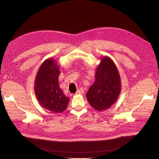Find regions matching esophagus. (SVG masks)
Here are the masks:
<instances>
[{
	"instance_id": "obj_1",
	"label": "esophagus",
	"mask_w": 159,
	"mask_h": 159,
	"mask_svg": "<svg viewBox=\"0 0 159 159\" xmlns=\"http://www.w3.org/2000/svg\"><path fill=\"white\" fill-rule=\"evenodd\" d=\"M83 93H84V89L83 88H80L76 92V94H83Z\"/></svg>"
}]
</instances>
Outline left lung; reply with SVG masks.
<instances>
[{
    "label": "left lung",
    "instance_id": "obj_1",
    "mask_svg": "<svg viewBox=\"0 0 159 159\" xmlns=\"http://www.w3.org/2000/svg\"><path fill=\"white\" fill-rule=\"evenodd\" d=\"M121 92V78L113 61L103 57L95 72L94 84L89 88L86 98L91 106L102 111L116 102Z\"/></svg>",
    "mask_w": 159,
    "mask_h": 159
}]
</instances>
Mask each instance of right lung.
I'll return each instance as SVG.
<instances>
[{"mask_svg":"<svg viewBox=\"0 0 159 159\" xmlns=\"http://www.w3.org/2000/svg\"><path fill=\"white\" fill-rule=\"evenodd\" d=\"M60 68L55 60L49 58L40 66L35 79L34 91L42 106L54 113L63 112L69 103L60 88Z\"/></svg>","mask_w":159,"mask_h":159,"instance_id":"1","label":"right lung"}]
</instances>
